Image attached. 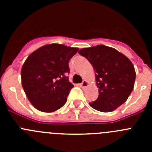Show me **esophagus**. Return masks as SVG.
<instances>
[{"mask_svg": "<svg viewBox=\"0 0 152 152\" xmlns=\"http://www.w3.org/2000/svg\"><path fill=\"white\" fill-rule=\"evenodd\" d=\"M88 81H87V80H83L82 83H81V84H80V86L82 88H86V87H88Z\"/></svg>", "mask_w": 152, "mask_h": 152, "instance_id": "34e87169", "label": "esophagus"}]
</instances>
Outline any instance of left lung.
Here are the masks:
<instances>
[{
  "label": "left lung",
  "mask_w": 152,
  "mask_h": 152,
  "mask_svg": "<svg viewBox=\"0 0 152 152\" xmlns=\"http://www.w3.org/2000/svg\"><path fill=\"white\" fill-rule=\"evenodd\" d=\"M78 53L90 61L96 72L99 96L90 106L108 113L124 103L133 90L135 80V68L128 58L103 45L84 48Z\"/></svg>",
  "instance_id": "left-lung-1"
}]
</instances>
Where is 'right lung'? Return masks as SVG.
Listing matches in <instances>:
<instances>
[{"label": "right lung", "mask_w": 152, "mask_h": 152, "mask_svg": "<svg viewBox=\"0 0 152 152\" xmlns=\"http://www.w3.org/2000/svg\"><path fill=\"white\" fill-rule=\"evenodd\" d=\"M78 48L61 44H49L29 55L21 69L22 86L26 96L36 109L51 113L65 104L74 87L67 74L68 61Z\"/></svg>", "instance_id": "1"}]
</instances>
